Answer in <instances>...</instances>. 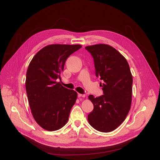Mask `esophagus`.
I'll return each mask as SVG.
<instances>
[{"mask_svg": "<svg viewBox=\"0 0 160 160\" xmlns=\"http://www.w3.org/2000/svg\"><path fill=\"white\" fill-rule=\"evenodd\" d=\"M86 96L85 94H78V98H85Z\"/></svg>", "mask_w": 160, "mask_h": 160, "instance_id": "1", "label": "esophagus"}]
</instances>
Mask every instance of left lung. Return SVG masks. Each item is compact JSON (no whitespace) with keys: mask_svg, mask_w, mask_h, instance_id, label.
Returning a JSON list of instances; mask_svg holds the SVG:
<instances>
[{"mask_svg":"<svg viewBox=\"0 0 160 160\" xmlns=\"http://www.w3.org/2000/svg\"><path fill=\"white\" fill-rule=\"evenodd\" d=\"M94 61L96 75L101 83L104 95L88 99L94 104L88 115L89 124L102 132H109L118 127L130 111L132 96V75L127 59L117 49L107 44L85 47Z\"/></svg>","mask_w":160,"mask_h":160,"instance_id":"1","label":"left lung"}]
</instances>
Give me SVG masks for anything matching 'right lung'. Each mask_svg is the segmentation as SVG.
I'll list each match as a JSON object with an SVG mask.
<instances>
[{
	"label": "right lung",
	"mask_w": 160,
	"mask_h": 160,
	"mask_svg": "<svg viewBox=\"0 0 160 160\" xmlns=\"http://www.w3.org/2000/svg\"><path fill=\"white\" fill-rule=\"evenodd\" d=\"M81 48V45H49L30 62L25 82L28 100L35 120L45 130H59L68 120L77 93L56 80H61L67 58Z\"/></svg>",
	"instance_id": "add662e5"
}]
</instances>
